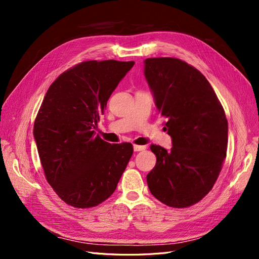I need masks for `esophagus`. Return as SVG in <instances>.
I'll list each match as a JSON object with an SVG mask.
<instances>
[{
    "instance_id": "1",
    "label": "esophagus",
    "mask_w": 259,
    "mask_h": 259,
    "mask_svg": "<svg viewBox=\"0 0 259 259\" xmlns=\"http://www.w3.org/2000/svg\"><path fill=\"white\" fill-rule=\"evenodd\" d=\"M146 150V146H138V145H134V151L138 152V151H143Z\"/></svg>"
}]
</instances>
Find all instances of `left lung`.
<instances>
[{"instance_id": "8db88e82", "label": "left lung", "mask_w": 259, "mask_h": 259, "mask_svg": "<svg viewBox=\"0 0 259 259\" xmlns=\"http://www.w3.org/2000/svg\"><path fill=\"white\" fill-rule=\"evenodd\" d=\"M145 77L166 123L173 147L151 145L155 166L147 175L149 190L170 207L184 208L211 190L228 145L224 108L206 77L178 58H147Z\"/></svg>"}]
</instances>
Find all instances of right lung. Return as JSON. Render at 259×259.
Returning <instances> with one entry per match:
<instances>
[{
    "label": "right lung",
    "instance_id": "1",
    "mask_svg": "<svg viewBox=\"0 0 259 259\" xmlns=\"http://www.w3.org/2000/svg\"><path fill=\"white\" fill-rule=\"evenodd\" d=\"M134 64L83 61L61 73L46 93L33 135L46 180L68 205L89 208L103 203L126 168L133 145L109 144L94 128Z\"/></svg>",
    "mask_w": 259,
    "mask_h": 259
}]
</instances>
